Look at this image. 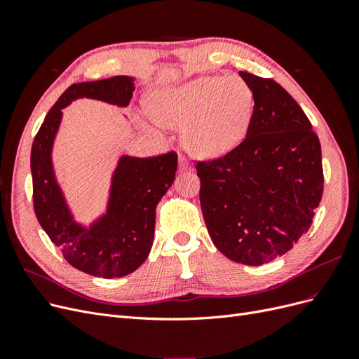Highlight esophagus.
<instances>
[{"instance_id":"1","label":"esophagus","mask_w":359,"mask_h":359,"mask_svg":"<svg viewBox=\"0 0 359 359\" xmlns=\"http://www.w3.org/2000/svg\"><path fill=\"white\" fill-rule=\"evenodd\" d=\"M178 169H180V172H182V170H187V169H189V165H187V161H186V158H184V157H180V163H178Z\"/></svg>"}]
</instances>
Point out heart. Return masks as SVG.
<instances>
[{
    "mask_svg": "<svg viewBox=\"0 0 359 359\" xmlns=\"http://www.w3.org/2000/svg\"><path fill=\"white\" fill-rule=\"evenodd\" d=\"M253 93L236 76H202L148 97L147 109L161 126L184 128L182 142L198 157L229 153L247 133Z\"/></svg>",
    "mask_w": 359,
    "mask_h": 359,
    "instance_id": "1",
    "label": "heart"
}]
</instances>
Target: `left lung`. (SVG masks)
Segmentation results:
<instances>
[{
  "label": "left lung",
  "instance_id": "8db88e82",
  "mask_svg": "<svg viewBox=\"0 0 359 359\" xmlns=\"http://www.w3.org/2000/svg\"><path fill=\"white\" fill-rule=\"evenodd\" d=\"M253 93L247 135L229 153L198 161L201 206L215 247L244 265L283 256L310 229L323 193L311 123L273 79L240 72Z\"/></svg>",
  "mask_w": 359,
  "mask_h": 359
}]
</instances>
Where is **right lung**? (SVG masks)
I'll use <instances>...</instances> for the list:
<instances>
[{
    "instance_id": "right-lung-1",
    "label": "right lung",
    "mask_w": 359,
    "mask_h": 359,
    "mask_svg": "<svg viewBox=\"0 0 359 359\" xmlns=\"http://www.w3.org/2000/svg\"><path fill=\"white\" fill-rule=\"evenodd\" d=\"M133 82L130 76H114L70 85L50 107L31 148L37 220L64 259L94 277H124L145 262L153 245L156 206L175 180L178 156L175 151L148 158L123 156L112 175L106 212L85 227L74 222L57 182L52 147L64 107L82 97L126 107L133 97Z\"/></svg>"
}]
</instances>
